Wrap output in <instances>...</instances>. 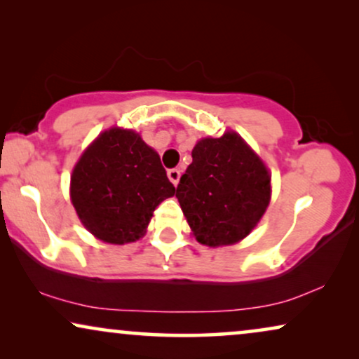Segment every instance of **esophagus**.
Masks as SVG:
<instances>
[{"instance_id":"esophagus-1","label":"esophagus","mask_w":359,"mask_h":359,"mask_svg":"<svg viewBox=\"0 0 359 359\" xmlns=\"http://www.w3.org/2000/svg\"><path fill=\"white\" fill-rule=\"evenodd\" d=\"M180 176H181V173H180L178 168H171V170H168V178H170V181H171V183H173L175 186L178 184Z\"/></svg>"}]
</instances>
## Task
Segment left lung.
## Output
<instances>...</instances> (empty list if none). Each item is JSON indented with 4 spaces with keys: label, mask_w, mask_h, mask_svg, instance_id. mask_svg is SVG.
<instances>
[{
    "label": "left lung",
    "mask_w": 359,
    "mask_h": 359,
    "mask_svg": "<svg viewBox=\"0 0 359 359\" xmlns=\"http://www.w3.org/2000/svg\"><path fill=\"white\" fill-rule=\"evenodd\" d=\"M176 198L199 243L232 245L262 219L271 198V178L242 137L225 132L220 139L196 144Z\"/></svg>",
    "instance_id": "obj_1"
}]
</instances>
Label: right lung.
<instances>
[{"label":"right lung","instance_id":"add662e5","mask_svg":"<svg viewBox=\"0 0 359 359\" xmlns=\"http://www.w3.org/2000/svg\"><path fill=\"white\" fill-rule=\"evenodd\" d=\"M160 156L139 134L102 132L72 175V203L96 238L129 243L145 233L154 210L175 194Z\"/></svg>","mask_w":359,"mask_h":359}]
</instances>
